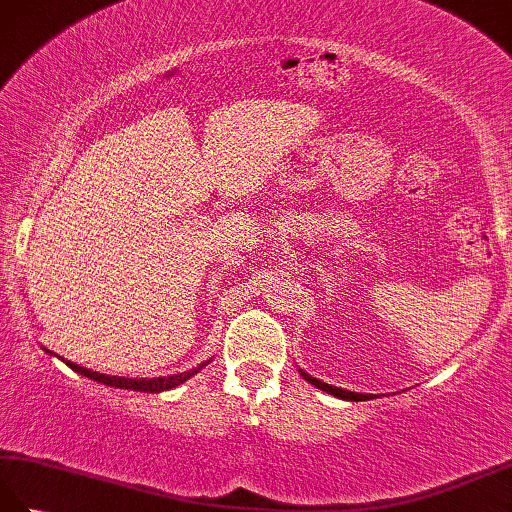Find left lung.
Here are the masks:
<instances>
[{"mask_svg": "<svg viewBox=\"0 0 512 512\" xmlns=\"http://www.w3.org/2000/svg\"><path fill=\"white\" fill-rule=\"evenodd\" d=\"M299 374H301L303 378H306L310 385H314V387L321 389V391H328V394H330V396H334V398L352 400V402H361V400H372V398H376V394H358V391H347V389H341V387L328 385V383H323V380L310 376L308 372H303V369H299Z\"/></svg>", "mask_w": 512, "mask_h": 512, "instance_id": "1", "label": "left lung"}]
</instances>
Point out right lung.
<instances>
[{
	"label": "right lung",
	"instance_id": "right-lung-1",
	"mask_svg": "<svg viewBox=\"0 0 512 512\" xmlns=\"http://www.w3.org/2000/svg\"><path fill=\"white\" fill-rule=\"evenodd\" d=\"M43 350H46V347H43ZM46 352H48V354H52L50 350H46ZM52 356H57V354H52ZM59 358H61V356H59ZM61 361H63L65 365H68L70 369H74L76 374H81V376L90 378V380H96V383H103V385H107V387H114V389H129V391H145V394H160V391H169V389H173V387H178V385H182V383H187L189 378H193L195 374L200 372V369H204L206 365L211 363V358H209V361H202L198 367L189 369V372L171 374V376H158V378H125V376H110V374L92 372V369H88V367H81V365L70 363V361H65V358H61Z\"/></svg>",
	"mask_w": 512,
	"mask_h": 512
}]
</instances>
